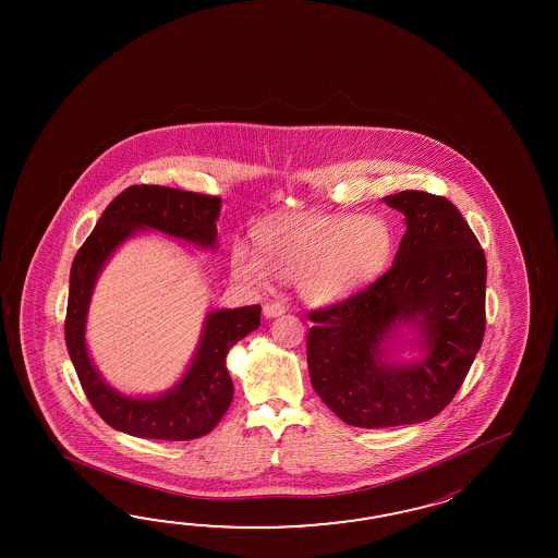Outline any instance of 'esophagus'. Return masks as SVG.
<instances>
[{"label":"esophagus","mask_w":558,"mask_h":558,"mask_svg":"<svg viewBox=\"0 0 558 558\" xmlns=\"http://www.w3.org/2000/svg\"><path fill=\"white\" fill-rule=\"evenodd\" d=\"M284 311H287V308H284L283 303H265V305H263V315L269 317V319L283 315Z\"/></svg>","instance_id":"1"}]
</instances>
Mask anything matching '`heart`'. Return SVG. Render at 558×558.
<instances>
[{
    "instance_id": "1",
    "label": "heart",
    "mask_w": 558,
    "mask_h": 558,
    "mask_svg": "<svg viewBox=\"0 0 558 558\" xmlns=\"http://www.w3.org/2000/svg\"><path fill=\"white\" fill-rule=\"evenodd\" d=\"M259 253L238 247L233 274L257 287L274 277L296 281L313 303H332L373 281L391 259L387 219L356 214L289 215L255 231Z\"/></svg>"
}]
</instances>
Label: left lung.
<instances>
[{
    "label": "left lung",
    "mask_w": 558,
    "mask_h": 558,
    "mask_svg": "<svg viewBox=\"0 0 558 558\" xmlns=\"http://www.w3.org/2000/svg\"><path fill=\"white\" fill-rule=\"evenodd\" d=\"M385 202L407 221L391 269L307 315L311 385L335 415L361 428L439 415L485 337V251L461 211L427 191H401ZM403 319L422 327L428 356L391 368L379 361V344Z\"/></svg>",
    "instance_id": "1"
}]
</instances>
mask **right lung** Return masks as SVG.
Instances as JSON below:
<instances>
[{"label":"right lung","mask_w":558,"mask_h":558,"mask_svg":"<svg viewBox=\"0 0 558 558\" xmlns=\"http://www.w3.org/2000/svg\"><path fill=\"white\" fill-rule=\"evenodd\" d=\"M221 199L161 185H131L107 205L73 259L65 313V344L87 401L109 427L157 440L199 439L214 430L233 401L227 373L229 349L262 325V305L209 313L190 371L173 391L157 399H130L107 387L85 347V315L95 277L111 251L140 227L214 247Z\"/></svg>","instance_id":"right-lung-1"}]
</instances>
